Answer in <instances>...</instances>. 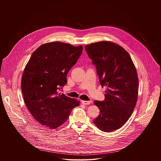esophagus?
<instances>
[{
    "mask_svg": "<svg viewBox=\"0 0 161 161\" xmlns=\"http://www.w3.org/2000/svg\"><path fill=\"white\" fill-rule=\"evenodd\" d=\"M81 103L84 105H89V104H90L92 103V101H84V100H82Z\"/></svg>",
    "mask_w": 161,
    "mask_h": 161,
    "instance_id": "34e87169",
    "label": "esophagus"
}]
</instances>
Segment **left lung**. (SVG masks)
<instances>
[{"label":"left lung","mask_w":161,"mask_h":161,"mask_svg":"<svg viewBox=\"0 0 161 161\" xmlns=\"http://www.w3.org/2000/svg\"><path fill=\"white\" fill-rule=\"evenodd\" d=\"M95 65L101 86H107L105 100L95 101L100 114L93 123L102 131H112L127 121L138 100V77L130 55L112 42L103 41L85 46Z\"/></svg>","instance_id":"left-lung-1"}]
</instances>
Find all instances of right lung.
Returning <instances> with one entry per match:
<instances>
[{"instance_id": "1", "label": "right lung", "mask_w": 161, "mask_h": 161, "mask_svg": "<svg viewBox=\"0 0 161 161\" xmlns=\"http://www.w3.org/2000/svg\"><path fill=\"white\" fill-rule=\"evenodd\" d=\"M83 46L54 42L45 43L32 53L23 71L21 87L25 103L34 119L49 129L67 121L77 99L59 93L66 76L82 54Z\"/></svg>"}]
</instances>
